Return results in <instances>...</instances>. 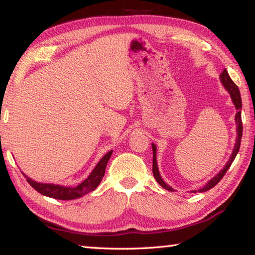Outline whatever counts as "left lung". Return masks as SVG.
Returning a JSON list of instances; mask_svg holds the SVG:
<instances>
[{"mask_svg": "<svg viewBox=\"0 0 255 255\" xmlns=\"http://www.w3.org/2000/svg\"><path fill=\"white\" fill-rule=\"evenodd\" d=\"M221 81L224 85V88H225L228 93L231 94V98H232V101L234 103V106L236 108V115H235V122H236V127H237V137H236V141H235V146H234V149H233V153L231 155L230 159H228V162L225 166H224V169L219 172V173L215 176V178L211 179L210 181H208V183H207L204 188H201L198 190L199 192H205V191H208L211 188H214L216 184H217L219 181L223 179V176L225 175V173L227 172V170L230 169V166L232 165L233 161H234L237 153H239L240 150V146H241V139H242V132H243V125H242V117H241V110H242V99H241V93H240V90L237 88V85L234 83V82L232 81V79L228 75V73L226 70H224L223 73L221 74ZM152 148H153V174H154V178L155 180L157 181L158 184L163 187L164 189L169 190V191H174V189H172L170 185H167L165 182H164L163 179L161 178V175H159V172H158V167H157V162H156V146L154 144H152ZM193 192H196V190H193Z\"/></svg>", "mask_w": 255, "mask_h": 255, "instance_id": "left-lung-1", "label": "left lung"}]
</instances>
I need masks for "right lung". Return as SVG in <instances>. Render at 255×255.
<instances>
[{
  "label": "right lung",
  "instance_id": "1",
  "mask_svg": "<svg viewBox=\"0 0 255 255\" xmlns=\"http://www.w3.org/2000/svg\"><path fill=\"white\" fill-rule=\"evenodd\" d=\"M111 154H112V150L108 152L105 156L99 161L97 166L94 167V170L91 172V174H90L88 178L83 181V182H81L79 185H76V187H64V185H58V184L40 183L28 178L25 174L23 175L25 176V179H27L28 183L31 185L34 190H37L38 192L41 193V195L54 198V199H59V200L77 199V198H80L82 196L86 195V193L96 190L98 185L100 184L102 178L105 176L106 166L111 156Z\"/></svg>",
  "mask_w": 255,
  "mask_h": 255
}]
</instances>
